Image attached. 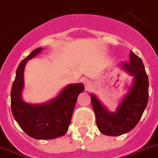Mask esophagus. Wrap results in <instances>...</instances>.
I'll return each instance as SVG.
<instances>
[{"mask_svg": "<svg viewBox=\"0 0 158 158\" xmlns=\"http://www.w3.org/2000/svg\"><path fill=\"white\" fill-rule=\"evenodd\" d=\"M85 88H86V89H89L91 88V83L89 80L85 81Z\"/></svg>", "mask_w": 158, "mask_h": 158, "instance_id": "34e87169", "label": "esophagus"}]
</instances>
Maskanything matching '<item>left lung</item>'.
<instances>
[{
	"instance_id": "obj_1",
	"label": "left lung",
	"mask_w": 158,
	"mask_h": 158,
	"mask_svg": "<svg viewBox=\"0 0 158 158\" xmlns=\"http://www.w3.org/2000/svg\"><path fill=\"white\" fill-rule=\"evenodd\" d=\"M118 66L133 76V81L115 111L107 110L94 94H90L98 128L108 136H118L132 130L148 102V79L142 60L130 51L129 62H121Z\"/></svg>"
}]
</instances>
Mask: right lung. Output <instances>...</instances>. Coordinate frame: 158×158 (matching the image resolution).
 <instances>
[{"mask_svg":"<svg viewBox=\"0 0 158 158\" xmlns=\"http://www.w3.org/2000/svg\"><path fill=\"white\" fill-rule=\"evenodd\" d=\"M42 50V48L33 50L19 64L11 89V111L28 136L36 139H53L66 134L78 96L84 92V86L83 84H69L55 98L44 103L31 104L23 101L25 65Z\"/></svg>","mask_w":158,"mask_h":158,"instance_id":"right-lung-1","label":"right lung"}]
</instances>
